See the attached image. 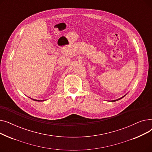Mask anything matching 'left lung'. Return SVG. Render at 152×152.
I'll list each match as a JSON object with an SVG mask.
<instances>
[{"mask_svg": "<svg viewBox=\"0 0 152 152\" xmlns=\"http://www.w3.org/2000/svg\"><path fill=\"white\" fill-rule=\"evenodd\" d=\"M125 95H124V96L123 97H121L120 99H116V100H111V102H115V101H117V100H120V99H121L122 98H123L124 96H125Z\"/></svg>", "mask_w": 152, "mask_h": 152, "instance_id": "1", "label": "left lung"}]
</instances>
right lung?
I'll return each instance as SVG.
<instances>
[{
	"mask_svg": "<svg viewBox=\"0 0 152 152\" xmlns=\"http://www.w3.org/2000/svg\"><path fill=\"white\" fill-rule=\"evenodd\" d=\"M33 100H34V101H37V102H42V101H44V100H36V99H33Z\"/></svg>",
	"mask_w": 152,
	"mask_h": 152,
	"instance_id": "right-lung-1",
	"label": "right lung"
}]
</instances>
